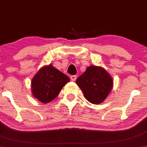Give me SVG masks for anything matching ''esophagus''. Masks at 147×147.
<instances>
[{"label": "esophagus", "instance_id": "esophagus-1", "mask_svg": "<svg viewBox=\"0 0 147 147\" xmlns=\"http://www.w3.org/2000/svg\"><path fill=\"white\" fill-rule=\"evenodd\" d=\"M70 79H71V81H72V82H75L76 79H77V76L72 75L71 77H70Z\"/></svg>", "mask_w": 147, "mask_h": 147}]
</instances>
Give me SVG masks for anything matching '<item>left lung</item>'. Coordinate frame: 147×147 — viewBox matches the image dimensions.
I'll return each instance as SVG.
<instances>
[{"mask_svg": "<svg viewBox=\"0 0 147 147\" xmlns=\"http://www.w3.org/2000/svg\"><path fill=\"white\" fill-rule=\"evenodd\" d=\"M76 84L82 90L84 97L93 104L104 102L113 87L110 74L102 67L92 65L77 79Z\"/></svg>", "mask_w": 147, "mask_h": 147, "instance_id": "8db88e82", "label": "left lung"}]
</instances>
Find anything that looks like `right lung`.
Segmentation results:
<instances>
[{
    "label": "right lung",
    "mask_w": 147,
    "mask_h": 147,
    "mask_svg": "<svg viewBox=\"0 0 147 147\" xmlns=\"http://www.w3.org/2000/svg\"><path fill=\"white\" fill-rule=\"evenodd\" d=\"M70 78L52 64L39 69L31 82L33 97L43 104H48L57 97Z\"/></svg>",
    "instance_id": "add662e5"
}]
</instances>
